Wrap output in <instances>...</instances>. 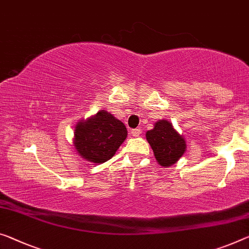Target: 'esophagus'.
<instances>
[{"label":"esophagus","mask_w":249,"mask_h":249,"mask_svg":"<svg viewBox=\"0 0 249 249\" xmlns=\"http://www.w3.org/2000/svg\"><path fill=\"white\" fill-rule=\"evenodd\" d=\"M131 135H132L133 137H139V136L141 135V130H140L139 128H137V129H133L132 131H131Z\"/></svg>","instance_id":"34e87169"}]
</instances>
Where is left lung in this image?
<instances>
[{"label": "left lung", "mask_w": 249, "mask_h": 249, "mask_svg": "<svg viewBox=\"0 0 249 249\" xmlns=\"http://www.w3.org/2000/svg\"><path fill=\"white\" fill-rule=\"evenodd\" d=\"M146 137L154 150L157 161L163 167L174 164L185 154V139L167 120L156 122L154 129L147 131Z\"/></svg>", "instance_id": "left-lung-1"}]
</instances>
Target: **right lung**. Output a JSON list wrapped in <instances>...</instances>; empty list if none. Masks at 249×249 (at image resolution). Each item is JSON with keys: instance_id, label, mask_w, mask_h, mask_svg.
<instances>
[{"instance_id": "add662e5", "label": "right lung", "mask_w": 249, "mask_h": 249, "mask_svg": "<svg viewBox=\"0 0 249 249\" xmlns=\"http://www.w3.org/2000/svg\"><path fill=\"white\" fill-rule=\"evenodd\" d=\"M127 135L125 125L102 110L76 124L74 147L88 161L102 163L112 158Z\"/></svg>"}]
</instances>
